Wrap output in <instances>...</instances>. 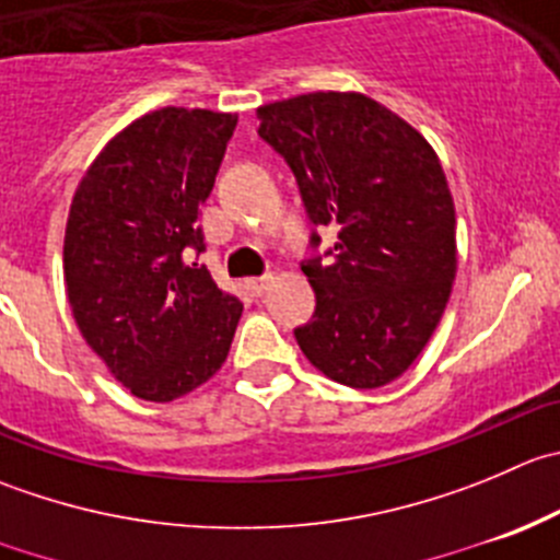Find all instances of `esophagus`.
Instances as JSON below:
<instances>
[{
    "instance_id": "34e87169",
    "label": "esophagus",
    "mask_w": 560,
    "mask_h": 560,
    "mask_svg": "<svg viewBox=\"0 0 560 560\" xmlns=\"http://www.w3.org/2000/svg\"><path fill=\"white\" fill-rule=\"evenodd\" d=\"M270 284V276H257V279H248V290H252V295H262L265 290H268Z\"/></svg>"
}]
</instances>
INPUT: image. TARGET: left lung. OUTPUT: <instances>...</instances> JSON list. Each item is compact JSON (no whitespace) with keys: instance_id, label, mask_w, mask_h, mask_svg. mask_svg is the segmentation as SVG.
Listing matches in <instances>:
<instances>
[{"instance_id":"obj_1","label":"left lung","mask_w":560,"mask_h":560,"mask_svg":"<svg viewBox=\"0 0 560 560\" xmlns=\"http://www.w3.org/2000/svg\"><path fill=\"white\" fill-rule=\"evenodd\" d=\"M259 136L284 159L314 226H339L301 262L314 287L298 325L303 355L350 388L399 377L438 328L457 273L446 175L405 119L355 92H312L257 108Z\"/></svg>"}]
</instances>
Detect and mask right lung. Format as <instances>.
<instances>
[{"instance_id":"right-lung-1","label":"right lung","mask_w":560,"mask_h":560,"mask_svg":"<svg viewBox=\"0 0 560 560\" xmlns=\"http://www.w3.org/2000/svg\"><path fill=\"white\" fill-rule=\"evenodd\" d=\"M235 125V114L208 108L144 114L106 144L70 205L65 287L75 325L139 399L188 394L230 352L243 303L192 257L205 252L199 215Z\"/></svg>"}]
</instances>
